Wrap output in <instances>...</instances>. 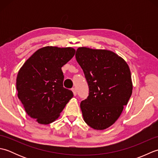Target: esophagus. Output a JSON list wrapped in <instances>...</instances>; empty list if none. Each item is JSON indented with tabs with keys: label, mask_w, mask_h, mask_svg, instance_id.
<instances>
[{
	"label": "esophagus",
	"mask_w": 158,
	"mask_h": 158,
	"mask_svg": "<svg viewBox=\"0 0 158 158\" xmlns=\"http://www.w3.org/2000/svg\"><path fill=\"white\" fill-rule=\"evenodd\" d=\"M72 91L73 92L74 96H76L77 95V89H76V88H72Z\"/></svg>",
	"instance_id": "esophagus-1"
}]
</instances>
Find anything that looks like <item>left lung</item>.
Instances as JSON below:
<instances>
[{"label":"left lung","instance_id":"1","mask_svg":"<svg viewBox=\"0 0 158 158\" xmlns=\"http://www.w3.org/2000/svg\"><path fill=\"white\" fill-rule=\"evenodd\" d=\"M75 57L89 86V96L80 105L83 119L95 130L108 128L119 118L132 95L129 66L122 57L106 49L81 47Z\"/></svg>","mask_w":158,"mask_h":158}]
</instances>
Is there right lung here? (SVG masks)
Returning <instances> with one entry per match:
<instances>
[{"label":"right lung","instance_id":"right-lung-1","mask_svg":"<svg viewBox=\"0 0 158 158\" xmlns=\"http://www.w3.org/2000/svg\"><path fill=\"white\" fill-rule=\"evenodd\" d=\"M75 53L70 47H44L20 68L16 79L18 98L26 113L39 123L54 122L73 98L71 90L63 87L62 67Z\"/></svg>","mask_w":158,"mask_h":158}]
</instances>
